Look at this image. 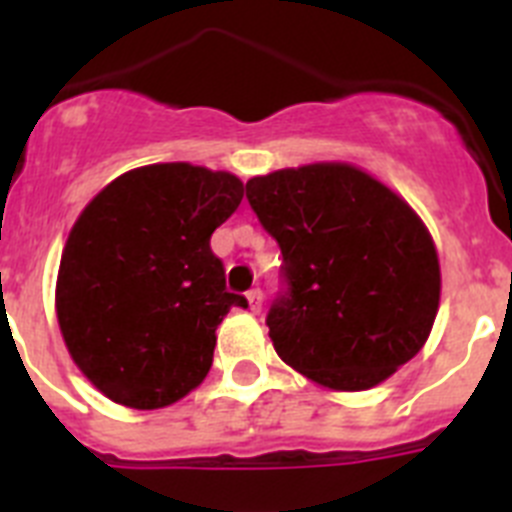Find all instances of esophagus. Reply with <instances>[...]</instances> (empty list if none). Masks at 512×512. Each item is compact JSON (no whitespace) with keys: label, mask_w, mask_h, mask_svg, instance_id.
Masks as SVG:
<instances>
[{"label":"esophagus","mask_w":512,"mask_h":512,"mask_svg":"<svg viewBox=\"0 0 512 512\" xmlns=\"http://www.w3.org/2000/svg\"><path fill=\"white\" fill-rule=\"evenodd\" d=\"M248 300V307H251V312H261V307H264V295H261V289H251L246 295Z\"/></svg>","instance_id":"34e87169"}]
</instances>
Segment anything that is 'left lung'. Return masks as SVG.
Listing matches in <instances>:
<instances>
[{"mask_svg": "<svg viewBox=\"0 0 512 512\" xmlns=\"http://www.w3.org/2000/svg\"><path fill=\"white\" fill-rule=\"evenodd\" d=\"M246 197L279 243L289 295L269 310L279 359L333 392L372 390L431 336L441 266L418 212L343 161L253 176Z\"/></svg>", "mask_w": 512, "mask_h": 512, "instance_id": "1", "label": "left lung"}]
</instances>
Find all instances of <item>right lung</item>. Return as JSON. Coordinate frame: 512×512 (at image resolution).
Segmentation results:
<instances>
[{"mask_svg": "<svg viewBox=\"0 0 512 512\" xmlns=\"http://www.w3.org/2000/svg\"><path fill=\"white\" fill-rule=\"evenodd\" d=\"M243 200L230 171L148 164L112 179L61 253L56 318L79 372L117 405L166 408L200 387L215 330L246 297L225 292L210 235Z\"/></svg>", "mask_w": 512, "mask_h": 512, "instance_id": "add662e5", "label": "right lung"}]
</instances>
